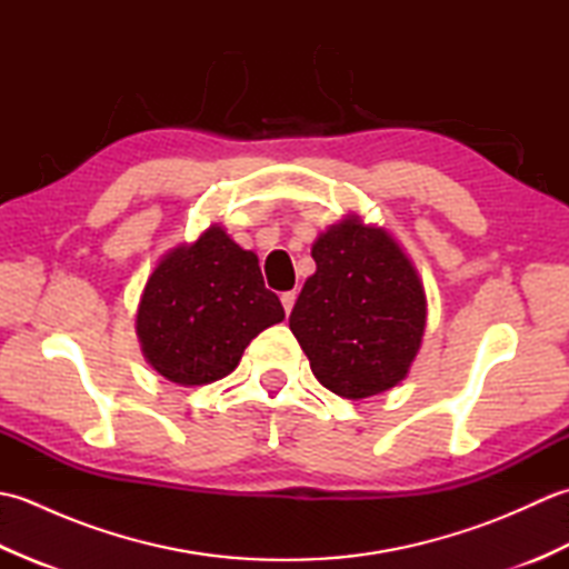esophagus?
Instances as JSON below:
<instances>
[{"label":"esophagus","instance_id":"1","mask_svg":"<svg viewBox=\"0 0 569 569\" xmlns=\"http://www.w3.org/2000/svg\"><path fill=\"white\" fill-rule=\"evenodd\" d=\"M281 303H283V310H286V312H291L293 306H296V291H286V293L281 296Z\"/></svg>","mask_w":569,"mask_h":569}]
</instances>
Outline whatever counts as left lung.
I'll return each mask as SVG.
<instances>
[{
  "instance_id": "left-lung-1",
  "label": "left lung",
  "mask_w": 569,
  "mask_h": 569,
  "mask_svg": "<svg viewBox=\"0 0 569 569\" xmlns=\"http://www.w3.org/2000/svg\"><path fill=\"white\" fill-rule=\"evenodd\" d=\"M316 273L300 291L291 332L316 379L342 398H369L406 379L426 332V291L383 227L357 214L312 244Z\"/></svg>"
}]
</instances>
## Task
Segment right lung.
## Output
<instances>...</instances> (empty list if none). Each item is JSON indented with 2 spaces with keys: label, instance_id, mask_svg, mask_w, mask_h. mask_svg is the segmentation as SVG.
I'll return each mask as SVG.
<instances>
[{
  "label": "right lung",
  "instance_id": "right-lung-1",
  "mask_svg": "<svg viewBox=\"0 0 569 569\" xmlns=\"http://www.w3.org/2000/svg\"><path fill=\"white\" fill-rule=\"evenodd\" d=\"M283 318L257 253L212 224L156 266L139 300L137 335L161 377L202 386L232 373L253 337Z\"/></svg>",
  "mask_w": 569,
  "mask_h": 569
}]
</instances>
